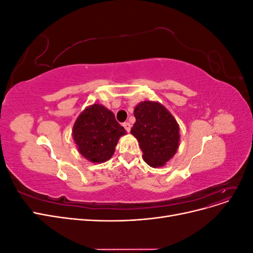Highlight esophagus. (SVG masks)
<instances>
[{
    "instance_id": "obj_1",
    "label": "esophagus",
    "mask_w": 253,
    "mask_h": 253,
    "mask_svg": "<svg viewBox=\"0 0 253 253\" xmlns=\"http://www.w3.org/2000/svg\"><path fill=\"white\" fill-rule=\"evenodd\" d=\"M124 126H125V128H126V132H129V131H131V125H129L128 122H125V124H124Z\"/></svg>"
}]
</instances>
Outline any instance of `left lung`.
<instances>
[{
    "label": "left lung",
    "instance_id": "8db88e82",
    "mask_svg": "<svg viewBox=\"0 0 253 253\" xmlns=\"http://www.w3.org/2000/svg\"><path fill=\"white\" fill-rule=\"evenodd\" d=\"M131 134L138 140L142 158L152 168L164 167L179 147V126L158 101H141L135 106Z\"/></svg>",
    "mask_w": 253,
    "mask_h": 253
}]
</instances>
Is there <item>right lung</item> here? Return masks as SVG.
I'll list each match as a JSON object with an SVG mask.
<instances>
[{"label":"right lung","instance_id":"right-lung-1","mask_svg":"<svg viewBox=\"0 0 253 253\" xmlns=\"http://www.w3.org/2000/svg\"><path fill=\"white\" fill-rule=\"evenodd\" d=\"M126 134L114 113L99 103L86 106L73 126V138L78 152L93 164H102L112 158L119 138Z\"/></svg>","mask_w":253,"mask_h":253}]
</instances>
